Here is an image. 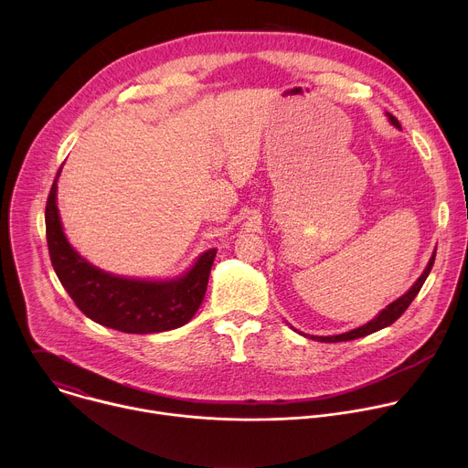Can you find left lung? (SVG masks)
<instances>
[{"mask_svg":"<svg viewBox=\"0 0 468 468\" xmlns=\"http://www.w3.org/2000/svg\"><path fill=\"white\" fill-rule=\"evenodd\" d=\"M387 116H388V120H390V123H392L394 127L402 129V125H399V122H398L392 114H387ZM435 253H437V248L433 250V255L430 257V262H428V266H426V271H424L422 276L415 282V285H413L404 296H399L398 300H394L392 303H388L376 318H372V320L367 322L365 325H359V327H356V329H352V331L341 333V335H331V337H314V335L309 337V335H305V333H302V335H303V337H309V339H313V341H320V343H343V341H354V339L370 335V333L379 331V329L390 325L392 322H396L399 316L404 314V311L411 305V302L415 300V296H417L419 291L422 289V285H424L428 274L431 272V266H433V262H435Z\"/></svg>","mask_w":468,"mask_h":468,"instance_id":"1","label":"left lung"}]
</instances>
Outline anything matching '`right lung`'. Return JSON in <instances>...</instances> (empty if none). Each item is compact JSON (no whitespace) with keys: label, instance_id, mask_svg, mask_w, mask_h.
I'll use <instances>...</instances> for the list:
<instances>
[{"label":"right lung","instance_id":"right-lung-1","mask_svg":"<svg viewBox=\"0 0 468 468\" xmlns=\"http://www.w3.org/2000/svg\"><path fill=\"white\" fill-rule=\"evenodd\" d=\"M46 204V239L53 271L74 303L90 320L123 333H161L185 325L202 305L217 250L197 257L192 269L168 282L131 280L103 272L66 239L57 209V177Z\"/></svg>","mask_w":468,"mask_h":468}]
</instances>
